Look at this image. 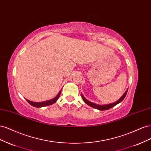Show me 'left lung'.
Segmentation results:
<instances>
[{"label": "left lung", "mask_w": 151, "mask_h": 151, "mask_svg": "<svg viewBox=\"0 0 151 151\" xmlns=\"http://www.w3.org/2000/svg\"><path fill=\"white\" fill-rule=\"evenodd\" d=\"M127 91H128V89H127V91H125V93L123 94L122 96L118 100V101H116V102L113 103H111V104H104V105H99V104H95V103H93L92 102H91L89 101H88V100H87L84 97V96L83 94H81V96H82V98H83V99L84 100V101L87 104L89 105L90 106L93 107V108H94L96 109H99V110H106V109H110L111 108L115 106V105L118 104V103H120V102H122L123 101V99L125 98V97L127 95Z\"/></svg>", "instance_id": "1"}]
</instances>
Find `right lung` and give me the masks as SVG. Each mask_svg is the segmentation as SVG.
I'll use <instances>...</instances> for the list:
<instances>
[{
  "label": "right lung",
  "mask_w": 151,
  "mask_h": 151,
  "mask_svg": "<svg viewBox=\"0 0 151 151\" xmlns=\"http://www.w3.org/2000/svg\"><path fill=\"white\" fill-rule=\"evenodd\" d=\"M61 91L62 89L59 91L58 94L57 95V96L55 98H54L52 99L48 100V101H43V102H40V103H35V102H33L29 100L26 99V101L29 103V104H30L31 106H33L34 107H36V108H41V107H43V106H48V105H51L53 103H55L58 98L60 97V95L61 94Z\"/></svg>",
  "instance_id": "1"
}]
</instances>
